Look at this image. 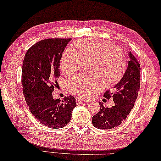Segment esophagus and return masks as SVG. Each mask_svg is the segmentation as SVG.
<instances>
[{
  "label": "esophagus",
  "instance_id": "1",
  "mask_svg": "<svg viewBox=\"0 0 161 161\" xmlns=\"http://www.w3.org/2000/svg\"><path fill=\"white\" fill-rule=\"evenodd\" d=\"M89 103V101H88L87 100H83V99H77L76 100V103L79 105V104L81 103Z\"/></svg>",
  "mask_w": 161,
  "mask_h": 161
}]
</instances>
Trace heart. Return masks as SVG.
I'll return each instance as SVG.
<instances>
[{
    "label": "heart",
    "mask_w": 161,
    "mask_h": 161,
    "mask_svg": "<svg viewBox=\"0 0 161 161\" xmlns=\"http://www.w3.org/2000/svg\"><path fill=\"white\" fill-rule=\"evenodd\" d=\"M74 44L75 49L69 48L62 55V71L73 73L78 69L81 59L91 58V70L95 73L77 75L68 81V88L73 94L81 97L90 96L92 92L102 88L100 75L108 83H116L122 79L126 72V63L119 47L97 38L80 39Z\"/></svg>",
    "instance_id": "b5f03b06"
}]
</instances>
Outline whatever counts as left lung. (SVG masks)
Listing matches in <instances>:
<instances>
[{
  "label": "left lung",
  "instance_id": "left-lung-1",
  "mask_svg": "<svg viewBox=\"0 0 161 161\" xmlns=\"http://www.w3.org/2000/svg\"><path fill=\"white\" fill-rule=\"evenodd\" d=\"M130 61L123 78L113 91H106L104 97L112 98L114 105L110 108H104L100 102V111L92 117V125L100 129H109L120 125L133 109L140 89L141 68L135 56L129 52Z\"/></svg>",
  "mask_w": 161,
  "mask_h": 161
}]
</instances>
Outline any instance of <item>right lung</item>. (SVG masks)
I'll return each instance as SVG.
<instances>
[{"mask_svg": "<svg viewBox=\"0 0 161 161\" xmlns=\"http://www.w3.org/2000/svg\"><path fill=\"white\" fill-rule=\"evenodd\" d=\"M70 39L51 38L36 42L27 50L22 64V91L30 111L41 124L52 129L69 123L76 106L72 95L62 102L52 95L60 75L62 53Z\"/></svg>", "mask_w": 161, "mask_h": 161, "instance_id": "1", "label": "right lung"}]
</instances>
